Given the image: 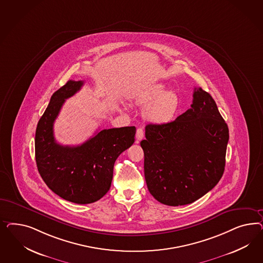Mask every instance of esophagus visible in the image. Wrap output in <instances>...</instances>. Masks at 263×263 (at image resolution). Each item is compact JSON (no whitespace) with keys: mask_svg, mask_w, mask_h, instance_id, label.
<instances>
[{"mask_svg":"<svg viewBox=\"0 0 263 263\" xmlns=\"http://www.w3.org/2000/svg\"><path fill=\"white\" fill-rule=\"evenodd\" d=\"M143 128H138L137 129V132H136V139L138 141H141L143 140Z\"/></svg>","mask_w":263,"mask_h":263,"instance_id":"34e87169","label":"esophagus"}]
</instances>
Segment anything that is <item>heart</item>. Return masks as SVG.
<instances>
[{
	"mask_svg": "<svg viewBox=\"0 0 263 263\" xmlns=\"http://www.w3.org/2000/svg\"><path fill=\"white\" fill-rule=\"evenodd\" d=\"M136 103L140 106L148 105L143 117L155 124H165L174 119L179 106V97L175 91L167 90L163 85H157L141 96Z\"/></svg>",
	"mask_w": 263,
	"mask_h": 263,
	"instance_id": "1",
	"label": "heart"
}]
</instances>
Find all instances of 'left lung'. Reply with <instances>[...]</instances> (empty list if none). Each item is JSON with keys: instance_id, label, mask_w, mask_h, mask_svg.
<instances>
[{"instance_id": "obj_1", "label": "left lung", "mask_w": 263, "mask_h": 263, "mask_svg": "<svg viewBox=\"0 0 263 263\" xmlns=\"http://www.w3.org/2000/svg\"><path fill=\"white\" fill-rule=\"evenodd\" d=\"M229 127L214 99L201 88L193 93L191 108L165 124H147L144 177L159 202L178 206L212 190L223 176Z\"/></svg>"}]
</instances>
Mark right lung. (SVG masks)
<instances>
[{
    "mask_svg": "<svg viewBox=\"0 0 263 263\" xmlns=\"http://www.w3.org/2000/svg\"><path fill=\"white\" fill-rule=\"evenodd\" d=\"M83 81L69 80L51 97L37 123L34 139L37 170L48 187L61 198L78 204L101 199L109 191L114 165L135 141V126L104 129L80 145L58 143L54 121L65 99L74 96Z\"/></svg>",
    "mask_w": 263,
    "mask_h": 263,
    "instance_id": "right-lung-1",
    "label": "right lung"
}]
</instances>
